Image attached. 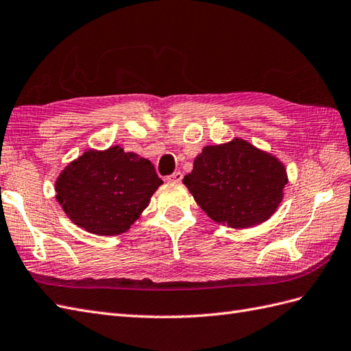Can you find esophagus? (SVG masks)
I'll use <instances>...</instances> for the list:
<instances>
[{
    "label": "esophagus",
    "mask_w": 351,
    "mask_h": 351,
    "mask_svg": "<svg viewBox=\"0 0 351 351\" xmlns=\"http://www.w3.org/2000/svg\"><path fill=\"white\" fill-rule=\"evenodd\" d=\"M167 182H181L182 181V173L181 172H173L166 178Z\"/></svg>",
    "instance_id": "obj_1"
}]
</instances>
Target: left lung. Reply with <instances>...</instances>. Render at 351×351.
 Wrapping results in <instances>:
<instances>
[{
    "label": "left lung",
    "instance_id": "1",
    "mask_svg": "<svg viewBox=\"0 0 351 351\" xmlns=\"http://www.w3.org/2000/svg\"><path fill=\"white\" fill-rule=\"evenodd\" d=\"M209 217L231 228L267 221L283 197V165L243 139L204 147L182 181Z\"/></svg>",
    "mask_w": 351,
    "mask_h": 351
}]
</instances>
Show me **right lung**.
I'll use <instances>...</instances> for the list:
<instances>
[{
	"instance_id": "1",
	"label": "right lung",
	"mask_w": 351,
	"mask_h": 351,
	"mask_svg": "<svg viewBox=\"0 0 351 351\" xmlns=\"http://www.w3.org/2000/svg\"><path fill=\"white\" fill-rule=\"evenodd\" d=\"M163 181L154 165L120 147L90 149L56 181V199L69 219L99 236L128 231Z\"/></svg>"
}]
</instances>
